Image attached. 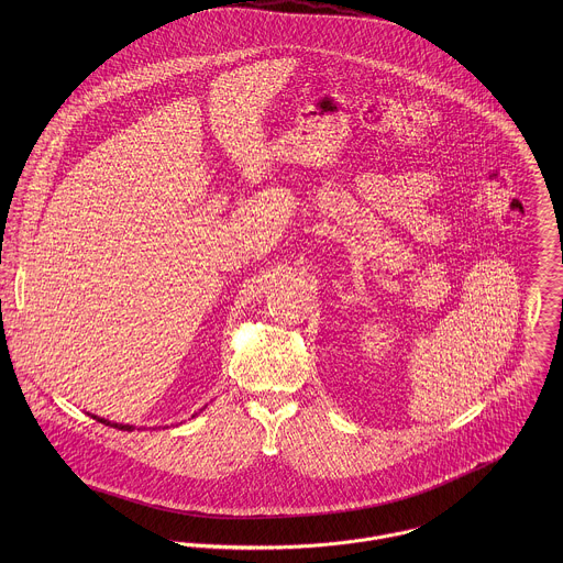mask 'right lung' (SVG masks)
<instances>
[{"label": "right lung", "mask_w": 563, "mask_h": 563, "mask_svg": "<svg viewBox=\"0 0 563 563\" xmlns=\"http://www.w3.org/2000/svg\"><path fill=\"white\" fill-rule=\"evenodd\" d=\"M95 420H99V422H103V424H110V427H114V429H121V431H132L134 427L132 424H119V422H110V420H103V418H97V416H92Z\"/></svg>", "instance_id": "add662e5"}]
</instances>
